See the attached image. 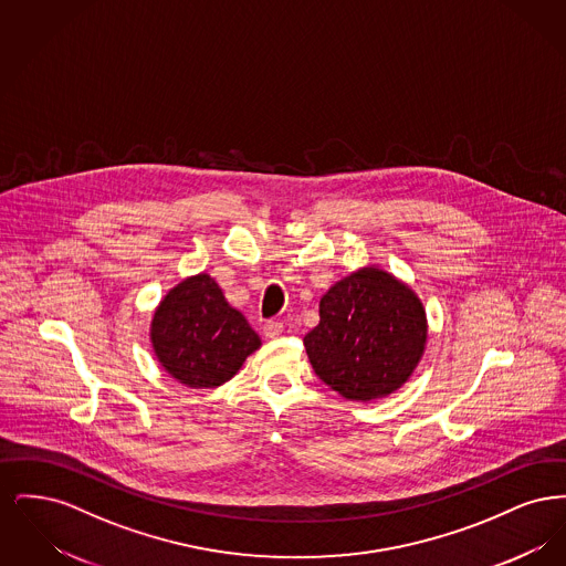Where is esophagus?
<instances>
[{
    "instance_id": "1",
    "label": "esophagus",
    "mask_w": 566,
    "mask_h": 566,
    "mask_svg": "<svg viewBox=\"0 0 566 566\" xmlns=\"http://www.w3.org/2000/svg\"><path fill=\"white\" fill-rule=\"evenodd\" d=\"M282 331H284V324L280 323V321H268V323L263 324V333L271 337V339L282 335Z\"/></svg>"
}]
</instances>
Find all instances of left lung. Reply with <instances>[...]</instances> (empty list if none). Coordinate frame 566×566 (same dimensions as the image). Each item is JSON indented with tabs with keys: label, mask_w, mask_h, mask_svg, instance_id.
Segmentation results:
<instances>
[{
	"label": "left lung",
	"mask_w": 566,
	"mask_h": 566,
	"mask_svg": "<svg viewBox=\"0 0 566 566\" xmlns=\"http://www.w3.org/2000/svg\"><path fill=\"white\" fill-rule=\"evenodd\" d=\"M316 376L350 401L401 388L422 358L427 314L416 293L376 268L354 271L321 298V323L303 337Z\"/></svg>",
	"instance_id": "left-lung-1"
}]
</instances>
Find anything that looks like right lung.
Masks as SVG:
<instances>
[{
  "label": "right lung",
  "mask_w": 566,
  "mask_h": 566,
  "mask_svg": "<svg viewBox=\"0 0 566 566\" xmlns=\"http://www.w3.org/2000/svg\"><path fill=\"white\" fill-rule=\"evenodd\" d=\"M163 369L190 388H216L235 376L261 339L208 273L174 286L153 318Z\"/></svg>",
  "instance_id": "obj_1"
}]
</instances>
